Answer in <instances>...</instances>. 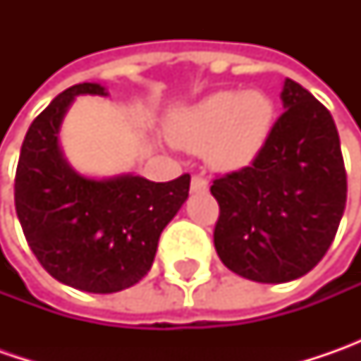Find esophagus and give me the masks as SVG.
Instances as JSON below:
<instances>
[{"instance_id":"1","label":"esophagus","mask_w":361,"mask_h":361,"mask_svg":"<svg viewBox=\"0 0 361 361\" xmlns=\"http://www.w3.org/2000/svg\"><path fill=\"white\" fill-rule=\"evenodd\" d=\"M207 188H209L207 178L201 176V174H195V176H192V180H190V190H192V192H204Z\"/></svg>"}]
</instances>
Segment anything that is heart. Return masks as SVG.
Returning <instances> with one entry per match:
<instances>
[{
	"label": "heart",
	"instance_id": "obj_1",
	"mask_svg": "<svg viewBox=\"0 0 361 361\" xmlns=\"http://www.w3.org/2000/svg\"><path fill=\"white\" fill-rule=\"evenodd\" d=\"M275 120L273 100L261 90H221L197 104L176 110L169 120V138L190 152H209L211 164L241 171L259 157Z\"/></svg>",
	"mask_w": 361,
	"mask_h": 361
}]
</instances>
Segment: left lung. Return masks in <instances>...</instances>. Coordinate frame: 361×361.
Here are the masks:
<instances>
[{
  "label": "left lung",
  "mask_w": 361,
  "mask_h": 361,
  "mask_svg": "<svg viewBox=\"0 0 361 361\" xmlns=\"http://www.w3.org/2000/svg\"><path fill=\"white\" fill-rule=\"evenodd\" d=\"M281 102L285 112L253 164L211 187L221 209L216 255L257 283H287L310 273L334 241L348 197L329 110L289 78Z\"/></svg>",
  "instance_id": "8db88e82"
}]
</instances>
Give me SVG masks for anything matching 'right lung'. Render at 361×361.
I'll list each match as a JSON object with an SVG mask.
<instances>
[{"label": "right lung", "mask_w": 361, "mask_h": 361, "mask_svg": "<svg viewBox=\"0 0 361 361\" xmlns=\"http://www.w3.org/2000/svg\"><path fill=\"white\" fill-rule=\"evenodd\" d=\"M86 94L108 96L100 84H76L32 122L16 173V213L54 279L88 293H116L150 271L160 233L188 199L190 176L152 183L140 174L94 178L72 169L60 130L76 96Z\"/></svg>", "instance_id": "add662e5"}]
</instances>
